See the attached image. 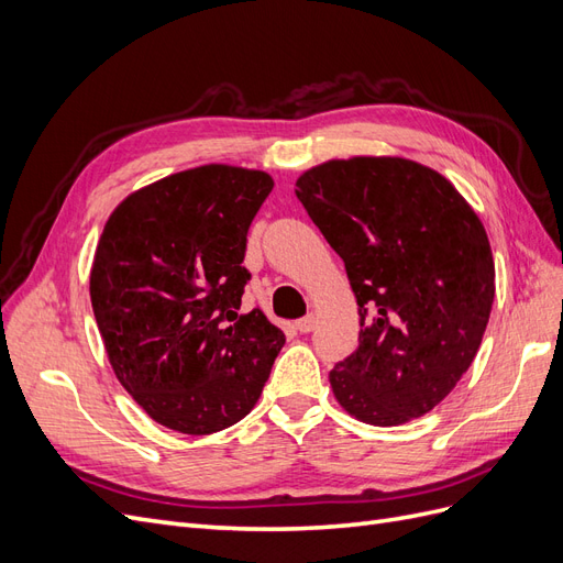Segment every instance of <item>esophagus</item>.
<instances>
[{
  "instance_id": "esophagus-1",
  "label": "esophagus",
  "mask_w": 563,
  "mask_h": 563,
  "mask_svg": "<svg viewBox=\"0 0 563 563\" xmlns=\"http://www.w3.org/2000/svg\"><path fill=\"white\" fill-rule=\"evenodd\" d=\"M314 327H317V317L314 314H305L302 319L296 321V329L300 333H310V331H314Z\"/></svg>"
}]
</instances>
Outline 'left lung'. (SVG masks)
<instances>
[{
    "instance_id": "obj_1",
    "label": "left lung",
    "mask_w": 563,
    "mask_h": 563,
    "mask_svg": "<svg viewBox=\"0 0 563 563\" xmlns=\"http://www.w3.org/2000/svg\"><path fill=\"white\" fill-rule=\"evenodd\" d=\"M296 197L360 305V347L329 373L335 399L378 428L432 411L474 362L496 296L479 216L444 176L401 157L314 166Z\"/></svg>"
}]
</instances>
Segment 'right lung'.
I'll return each mask as SVG.
<instances>
[{
	"label": "right lung",
	"mask_w": 563,
	"mask_h": 563,
	"mask_svg": "<svg viewBox=\"0 0 563 563\" xmlns=\"http://www.w3.org/2000/svg\"><path fill=\"white\" fill-rule=\"evenodd\" d=\"M272 178L209 164L129 195L108 218L91 305L117 380L168 430L211 434L258 401L284 333L242 308L246 234Z\"/></svg>",
	"instance_id": "right-lung-1"
}]
</instances>
